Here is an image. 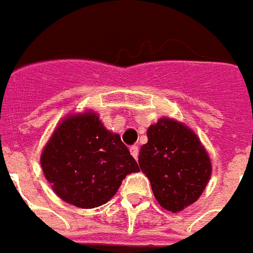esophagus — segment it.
<instances>
[{
	"instance_id": "obj_1",
	"label": "esophagus",
	"mask_w": 253,
	"mask_h": 253,
	"mask_svg": "<svg viewBox=\"0 0 253 253\" xmlns=\"http://www.w3.org/2000/svg\"><path fill=\"white\" fill-rule=\"evenodd\" d=\"M130 153H131V155L135 160H138V155H139V149H138V146H132L131 149H130Z\"/></svg>"
}]
</instances>
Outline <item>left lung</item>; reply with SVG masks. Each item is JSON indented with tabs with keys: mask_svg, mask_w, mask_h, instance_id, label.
Segmentation results:
<instances>
[{
	"mask_svg": "<svg viewBox=\"0 0 253 253\" xmlns=\"http://www.w3.org/2000/svg\"><path fill=\"white\" fill-rule=\"evenodd\" d=\"M138 164L150 179L155 200L173 213L196 203L212 175L209 154L196 132L166 117L147 128Z\"/></svg>",
	"mask_w": 253,
	"mask_h": 253,
	"instance_id": "obj_1",
	"label": "left lung"
}]
</instances>
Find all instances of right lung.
Instances as JSON below:
<instances>
[{"label": "right lung", "instance_id": "obj_1", "mask_svg": "<svg viewBox=\"0 0 253 253\" xmlns=\"http://www.w3.org/2000/svg\"><path fill=\"white\" fill-rule=\"evenodd\" d=\"M42 173L65 203L92 209L114 197L139 166L96 112L69 114L56 126L40 157Z\"/></svg>", "mask_w": 253, "mask_h": 253}]
</instances>
